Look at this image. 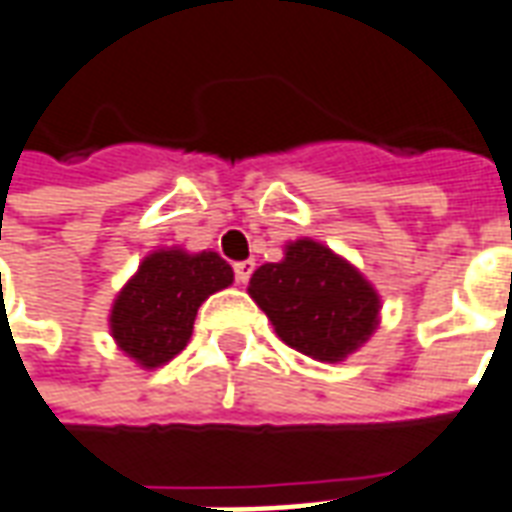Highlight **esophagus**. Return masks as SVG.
<instances>
[{"instance_id": "esophagus-1", "label": "esophagus", "mask_w": 512, "mask_h": 512, "mask_svg": "<svg viewBox=\"0 0 512 512\" xmlns=\"http://www.w3.org/2000/svg\"><path fill=\"white\" fill-rule=\"evenodd\" d=\"M252 271H255V263H252V260H241V263H235V280H238V285H246L249 277H252Z\"/></svg>"}]
</instances>
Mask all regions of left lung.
<instances>
[{
    "instance_id": "left-lung-1",
    "label": "left lung",
    "mask_w": 512,
    "mask_h": 512,
    "mask_svg": "<svg viewBox=\"0 0 512 512\" xmlns=\"http://www.w3.org/2000/svg\"><path fill=\"white\" fill-rule=\"evenodd\" d=\"M249 296L282 341L321 363L357 352L380 324V296L371 282L310 238L285 246L280 263L257 268Z\"/></svg>"
}]
</instances>
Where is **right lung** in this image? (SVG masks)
I'll return each mask as SVG.
<instances>
[{
	"label": "right lung",
	"instance_id": "right-lung-1",
	"mask_svg": "<svg viewBox=\"0 0 512 512\" xmlns=\"http://www.w3.org/2000/svg\"><path fill=\"white\" fill-rule=\"evenodd\" d=\"M230 282V263L216 252L157 249L116 296L110 335L138 366H163L191 341L199 305Z\"/></svg>",
	"mask_w": 512,
	"mask_h": 512
}]
</instances>
